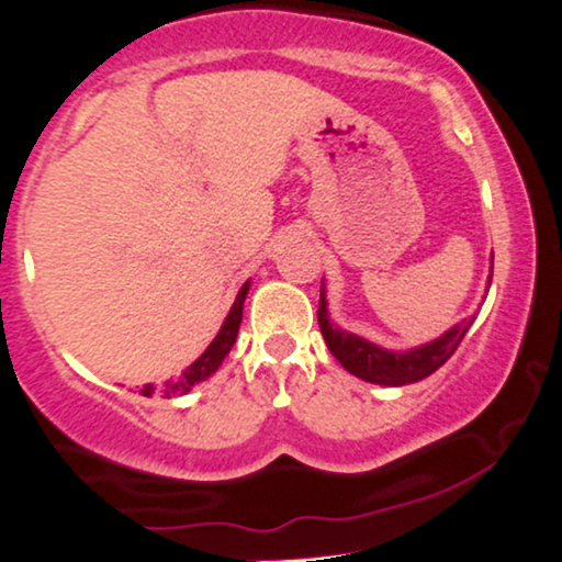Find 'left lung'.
<instances>
[{"label": "left lung", "mask_w": 562, "mask_h": 562, "mask_svg": "<svg viewBox=\"0 0 562 562\" xmlns=\"http://www.w3.org/2000/svg\"><path fill=\"white\" fill-rule=\"evenodd\" d=\"M490 283H492V276H490ZM471 323L473 318L458 323V326L450 328L441 339L418 349H411V352H389V349L375 347L371 341L360 339V336L347 334L341 331V328L331 326L323 292L318 302V326H321L323 339H326V347L331 349L334 358L339 360L352 375L381 386L415 384V381L426 379V375L439 371V368L452 358L454 349L460 347V341L465 339Z\"/></svg>", "instance_id": "1"}]
</instances>
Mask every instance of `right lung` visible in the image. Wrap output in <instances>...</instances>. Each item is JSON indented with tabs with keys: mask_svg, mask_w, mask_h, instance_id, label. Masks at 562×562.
Instances as JSON below:
<instances>
[{
	"mask_svg": "<svg viewBox=\"0 0 562 562\" xmlns=\"http://www.w3.org/2000/svg\"><path fill=\"white\" fill-rule=\"evenodd\" d=\"M249 292V283H244L239 289V294H236V302L234 307H231L226 323L221 326V334L215 336V341L204 349V355L196 362H191V366L183 371L178 379H170L165 381V384L157 389V392L162 394V397H176V394H187L191 386L200 384V381L207 379V375H213L217 368H221V362L226 355L231 352V347H234L236 341V334H239V326H241V307H244V296ZM144 397H151L155 394V386L147 384L142 389Z\"/></svg>",
	"mask_w": 562,
	"mask_h": 562,
	"instance_id": "1",
	"label": "right lung"
}]
</instances>
